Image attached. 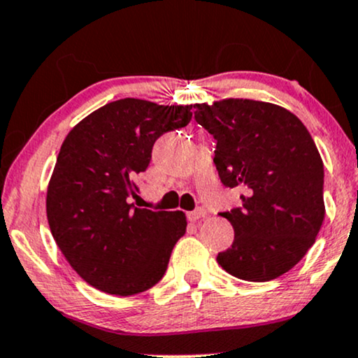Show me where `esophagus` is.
<instances>
[{
  "mask_svg": "<svg viewBox=\"0 0 358 358\" xmlns=\"http://www.w3.org/2000/svg\"><path fill=\"white\" fill-rule=\"evenodd\" d=\"M206 215H208V212H206L205 208H196L195 212L188 213V220H190V222H198V220H201V218H205Z\"/></svg>",
  "mask_w": 358,
  "mask_h": 358,
  "instance_id": "esophagus-1",
  "label": "esophagus"
}]
</instances>
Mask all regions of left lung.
Here are the masks:
<instances>
[{
	"label": "left lung",
	"instance_id": "1",
	"mask_svg": "<svg viewBox=\"0 0 358 358\" xmlns=\"http://www.w3.org/2000/svg\"><path fill=\"white\" fill-rule=\"evenodd\" d=\"M217 140L222 183L242 188V208L222 213L235 230L217 262L236 278L268 282L315 243L325 217L324 162L305 124L273 103L225 98L193 105Z\"/></svg>",
	"mask_w": 358,
	"mask_h": 358
}]
</instances>
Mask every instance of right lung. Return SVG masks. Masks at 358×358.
<instances>
[{
	"instance_id": "right-lung-1",
	"label": "right lung",
	"mask_w": 358,
	"mask_h": 358,
	"mask_svg": "<svg viewBox=\"0 0 358 358\" xmlns=\"http://www.w3.org/2000/svg\"><path fill=\"white\" fill-rule=\"evenodd\" d=\"M192 105L123 98L94 110L64 138L46 192L56 245L86 283L110 295L152 288L185 235L183 212L128 203L163 133L183 128Z\"/></svg>"
}]
</instances>
